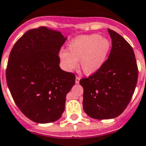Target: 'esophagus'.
Segmentation results:
<instances>
[{
  "instance_id": "34e87169",
  "label": "esophagus",
  "mask_w": 146,
  "mask_h": 146,
  "mask_svg": "<svg viewBox=\"0 0 146 146\" xmlns=\"http://www.w3.org/2000/svg\"><path fill=\"white\" fill-rule=\"evenodd\" d=\"M79 81H80V78L78 76L76 77V84H78L79 83Z\"/></svg>"
}]
</instances>
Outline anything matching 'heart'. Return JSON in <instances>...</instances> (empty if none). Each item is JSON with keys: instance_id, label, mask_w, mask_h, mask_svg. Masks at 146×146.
<instances>
[{"instance_id": "b5f03b06", "label": "heart", "mask_w": 146, "mask_h": 146, "mask_svg": "<svg viewBox=\"0 0 146 146\" xmlns=\"http://www.w3.org/2000/svg\"><path fill=\"white\" fill-rule=\"evenodd\" d=\"M111 44L101 35H92L76 38L68 45L67 52L59 54L61 64L64 70L73 71L79 67L84 73L91 76L97 73L104 64Z\"/></svg>"}]
</instances>
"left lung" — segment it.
<instances>
[{
  "mask_svg": "<svg viewBox=\"0 0 146 146\" xmlns=\"http://www.w3.org/2000/svg\"><path fill=\"white\" fill-rule=\"evenodd\" d=\"M111 49L102 68L81 79L83 109L92 118L106 120L117 117L127 107L134 94L138 68L134 50L119 34L108 29Z\"/></svg>",
  "mask_w": 146,
  "mask_h": 146,
  "instance_id": "obj_1",
  "label": "left lung"
}]
</instances>
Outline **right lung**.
<instances>
[{
    "mask_svg": "<svg viewBox=\"0 0 146 146\" xmlns=\"http://www.w3.org/2000/svg\"><path fill=\"white\" fill-rule=\"evenodd\" d=\"M67 38L46 27L31 29L10 52L6 78L15 104L38 123L59 120L76 77L59 67V53Z\"/></svg>",
    "mask_w": 146,
    "mask_h": 146,
    "instance_id": "1",
    "label": "right lung"
}]
</instances>
